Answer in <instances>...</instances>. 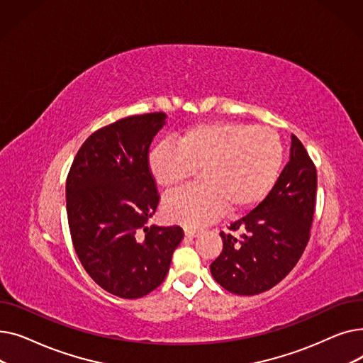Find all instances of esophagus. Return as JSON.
Segmentation results:
<instances>
[{
    "label": "esophagus",
    "instance_id": "obj_1",
    "mask_svg": "<svg viewBox=\"0 0 363 363\" xmlns=\"http://www.w3.org/2000/svg\"><path fill=\"white\" fill-rule=\"evenodd\" d=\"M199 233L196 230H191V228H185V237L188 238H194Z\"/></svg>",
    "mask_w": 363,
    "mask_h": 363
}]
</instances>
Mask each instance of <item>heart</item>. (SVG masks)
Here are the masks:
<instances>
[{"mask_svg": "<svg viewBox=\"0 0 363 363\" xmlns=\"http://www.w3.org/2000/svg\"><path fill=\"white\" fill-rule=\"evenodd\" d=\"M282 166V144L268 126L204 122L185 128L148 155L155 182L174 191L200 169V185L169 196L162 204L167 220L189 226L220 215L249 211L271 193Z\"/></svg>", "mask_w": 363, "mask_h": 363, "instance_id": "heart-1", "label": "heart"}]
</instances>
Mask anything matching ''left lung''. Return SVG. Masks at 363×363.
Masks as SVG:
<instances>
[{
  "label": "left lung",
  "instance_id": "8db88e82",
  "mask_svg": "<svg viewBox=\"0 0 363 363\" xmlns=\"http://www.w3.org/2000/svg\"><path fill=\"white\" fill-rule=\"evenodd\" d=\"M316 169L306 148L291 135L290 160L271 193L250 213L231 223L240 237L220 233L223 249L211 264L215 281L230 293L255 296L290 274L311 235Z\"/></svg>",
  "mask_w": 363,
  "mask_h": 363
}]
</instances>
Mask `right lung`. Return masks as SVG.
Here are the masks:
<instances>
[{"mask_svg": "<svg viewBox=\"0 0 363 363\" xmlns=\"http://www.w3.org/2000/svg\"><path fill=\"white\" fill-rule=\"evenodd\" d=\"M164 113L128 116L94 132L76 155L66 182L74 252L107 293L138 298L164 281L179 226H148L159 194L148 170V148Z\"/></svg>", "mask_w": 363, "mask_h": 363, "instance_id": "add662e5", "label": "right lung"}]
</instances>
